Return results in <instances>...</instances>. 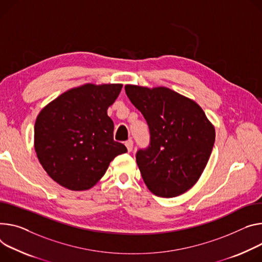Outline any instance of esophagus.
I'll return each mask as SVG.
<instances>
[{
	"label": "esophagus",
	"instance_id": "esophagus-1",
	"mask_svg": "<svg viewBox=\"0 0 262 262\" xmlns=\"http://www.w3.org/2000/svg\"><path fill=\"white\" fill-rule=\"evenodd\" d=\"M125 146L127 148V151L130 152L133 150V147H134V142L132 140H128L125 142Z\"/></svg>",
	"mask_w": 262,
	"mask_h": 262
}]
</instances>
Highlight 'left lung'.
Masks as SVG:
<instances>
[{"mask_svg": "<svg viewBox=\"0 0 262 262\" xmlns=\"http://www.w3.org/2000/svg\"><path fill=\"white\" fill-rule=\"evenodd\" d=\"M125 93L150 132L148 148L136 155L144 183L157 196L185 193L206 168L215 128L195 101L168 88L126 84Z\"/></svg>", "mask_w": 262, "mask_h": 262, "instance_id": "8db88e82", "label": "left lung"}]
</instances>
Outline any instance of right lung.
Here are the masks:
<instances>
[{"label": "right lung", "mask_w": 262, "mask_h": 262, "mask_svg": "<svg viewBox=\"0 0 262 262\" xmlns=\"http://www.w3.org/2000/svg\"><path fill=\"white\" fill-rule=\"evenodd\" d=\"M121 83H85L70 89L38 114L34 149L48 176L60 186L83 191L97 184L115 157L127 151L114 141L107 108Z\"/></svg>", "instance_id": "right-lung-1"}]
</instances>
